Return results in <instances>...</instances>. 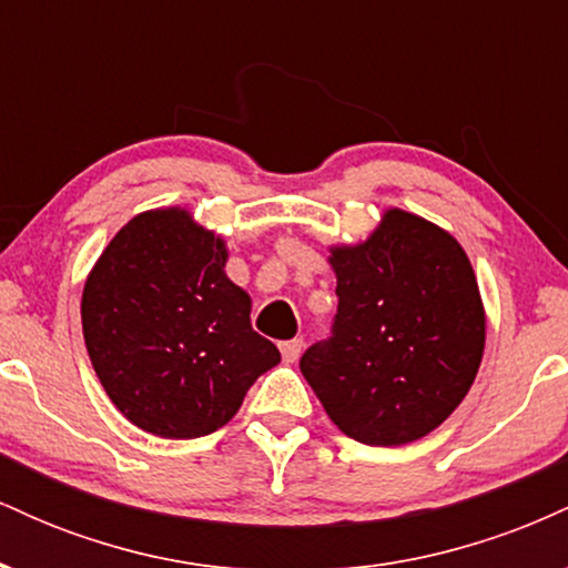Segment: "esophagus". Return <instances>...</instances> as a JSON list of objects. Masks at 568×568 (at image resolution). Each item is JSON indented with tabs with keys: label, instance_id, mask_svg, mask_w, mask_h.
<instances>
[{
	"label": "esophagus",
	"instance_id": "esophagus-1",
	"mask_svg": "<svg viewBox=\"0 0 568 568\" xmlns=\"http://www.w3.org/2000/svg\"><path fill=\"white\" fill-rule=\"evenodd\" d=\"M302 347H304L302 338H288V342L280 344V352H283V361L285 363H296L298 355H302Z\"/></svg>",
	"mask_w": 568,
	"mask_h": 568
}]
</instances>
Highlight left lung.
<instances>
[{
	"label": "left lung",
	"instance_id": "obj_1",
	"mask_svg": "<svg viewBox=\"0 0 568 568\" xmlns=\"http://www.w3.org/2000/svg\"><path fill=\"white\" fill-rule=\"evenodd\" d=\"M338 310L302 374L349 438L403 446L440 427L470 393L486 312L465 247L389 207L366 243L334 245Z\"/></svg>",
	"mask_w": 568,
	"mask_h": 568
}]
</instances>
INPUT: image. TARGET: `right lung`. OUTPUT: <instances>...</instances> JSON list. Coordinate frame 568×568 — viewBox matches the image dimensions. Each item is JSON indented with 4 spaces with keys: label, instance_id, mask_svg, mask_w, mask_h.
Segmentation results:
<instances>
[{
    "label": "right lung",
    "instance_id": "obj_1",
    "mask_svg": "<svg viewBox=\"0 0 568 568\" xmlns=\"http://www.w3.org/2000/svg\"><path fill=\"white\" fill-rule=\"evenodd\" d=\"M226 243L184 207L130 219L82 291L98 379L143 433H216L280 352L251 328V296L226 277Z\"/></svg>",
    "mask_w": 568,
    "mask_h": 568
}]
</instances>
